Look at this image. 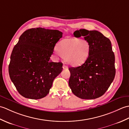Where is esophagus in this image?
Here are the masks:
<instances>
[{
  "label": "esophagus",
  "instance_id": "34e87169",
  "mask_svg": "<svg viewBox=\"0 0 129 129\" xmlns=\"http://www.w3.org/2000/svg\"><path fill=\"white\" fill-rule=\"evenodd\" d=\"M62 68L64 69H68V67L67 65H65V64H64V65H63V66H62Z\"/></svg>",
  "mask_w": 129,
  "mask_h": 129
}]
</instances>
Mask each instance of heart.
<instances>
[{"label":"heart","instance_id":"1","mask_svg":"<svg viewBox=\"0 0 129 129\" xmlns=\"http://www.w3.org/2000/svg\"><path fill=\"white\" fill-rule=\"evenodd\" d=\"M57 50L67 62L74 66L86 61L90 53V45L86 40L75 38H67L57 45Z\"/></svg>","mask_w":129,"mask_h":129}]
</instances>
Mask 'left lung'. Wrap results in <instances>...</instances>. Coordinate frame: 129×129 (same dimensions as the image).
<instances>
[{
	"mask_svg": "<svg viewBox=\"0 0 129 129\" xmlns=\"http://www.w3.org/2000/svg\"><path fill=\"white\" fill-rule=\"evenodd\" d=\"M89 43L90 53L81 66L69 68V85L73 93L82 99H95L103 95L115 75V55L110 40L97 30L80 29L74 33Z\"/></svg>",
	"mask_w": 129,
	"mask_h": 129,
	"instance_id": "1",
	"label": "left lung"
}]
</instances>
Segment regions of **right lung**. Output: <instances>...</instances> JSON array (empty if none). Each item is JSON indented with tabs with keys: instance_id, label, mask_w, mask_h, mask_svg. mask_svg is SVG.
Returning <instances> with one entry per match:
<instances>
[{
	"instance_id": "add662e5",
	"label": "right lung",
	"mask_w": 129,
	"mask_h": 129,
	"mask_svg": "<svg viewBox=\"0 0 129 129\" xmlns=\"http://www.w3.org/2000/svg\"><path fill=\"white\" fill-rule=\"evenodd\" d=\"M62 33L42 28L27 30L21 35L10 56L9 74L19 94L40 99L48 94L53 82L62 70L61 62L50 60Z\"/></svg>"
}]
</instances>
